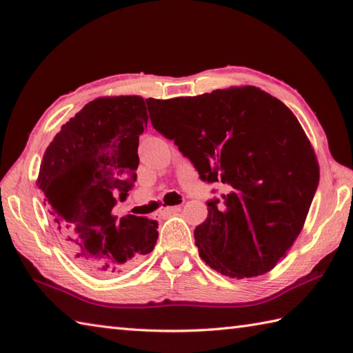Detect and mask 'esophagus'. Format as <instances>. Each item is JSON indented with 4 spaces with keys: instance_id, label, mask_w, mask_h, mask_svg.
Listing matches in <instances>:
<instances>
[{
    "instance_id": "1",
    "label": "esophagus",
    "mask_w": 353,
    "mask_h": 353,
    "mask_svg": "<svg viewBox=\"0 0 353 353\" xmlns=\"http://www.w3.org/2000/svg\"><path fill=\"white\" fill-rule=\"evenodd\" d=\"M181 211V206H168V208H163L159 211V216H168Z\"/></svg>"
}]
</instances>
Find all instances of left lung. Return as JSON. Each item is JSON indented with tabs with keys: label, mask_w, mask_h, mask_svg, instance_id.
<instances>
[{
	"label": "left lung",
	"mask_w": 353,
	"mask_h": 353,
	"mask_svg": "<svg viewBox=\"0 0 353 353\" xmlns=\"http://www.w3.org/2000/svg\"><path fill=\"white\" fill-rule=\"evenodd\" d=\"M145 101L154 129L201 181L224 188L194 230L200 258L230 277L270 272L301 234L319 186L316 154L294 114L254 86Z\"/></svg>",
	"instance_id": "1"
}]
</instances>
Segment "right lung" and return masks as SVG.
I'll return each mask as SVG.
<instances>
[{
	"label": "right lung",
	"instance_id": "obj_1",
	"mask_svg": "<svg viewBox=\"0 0 353 353\" xmlns=\"http://www.w3.org/2000/svg\"><path fill=\"white\" fill-rule=\"evenodd\" d=\"M142 97L97 99L62 125L43 153L37 186L74 261L97 276L123 272L154 249L157 223L112 215L137 182Z\"/></svg>",
	"mask_w": 353,
	"mask_h": 353
}]
</instances>
